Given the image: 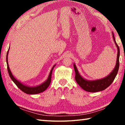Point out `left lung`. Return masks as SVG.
I'll return each instance as SVG.
<instances>
[{
    "instance_id": "left-lung-1",
    "label": "left lung",
    "mask_w": 125,
    "mask_h": 125,
    "mask_svg": "<svg viewBox=\"0 0 125 125\" xmlns=\"http://www.w3.org/2000/svg\"><path fill=\"white\" fill-rule=\"evenodd\" d=\"M113 39L114 42L116 44L117 48V61H116V66L114 68L113 72L107 76L106 77L103 79L96 80H87L84 79L83 78L81 77V75L78 73L77 67H76L75 64H74V69L75 76V79L77 82V83L79 84V85L83 89L89 92H100L105 90L108 86L111 85L113 81L115 79L116 75H117L118 68H119V57H120V49L118 47V46L116 43L115 37H114V33L113 34Z\"/></svg>"
}]
</instances>
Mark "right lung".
<instances>
[{
	"mask_svg": "<svg viewBox=\"0 0 125 125\" xmlns=\"http://www.w3.org/2000/svg\"><path fill=\"white\" fill-rule=\"evenodd\" d=\"M9 50L8 51L7 54V69L8 73H9V74L10 78H11V80L14 82V83L16 84V86L20 89L21 90H22L23 92L25 93H26V94H39L41 92H43V91H45L46 89H47L48 86L50 85L51 83V76H52V71L53 68L56 66V65H54L53 67H52V68L51 71L49 76H48L47 80H46L45 82H44L43 83L40 85H38L37 86H34V87H30V86H26L22 84L21 83H20L18 81V80H16L15 78L14 77V76L12 75V73L10 71L9 69V65H8V52H9Z\"/></svg>",
	"mask_w": 125,
	"mask_h": 125,
	"instance_id": "1",
	"label": "right lung"
}]
</instances>
